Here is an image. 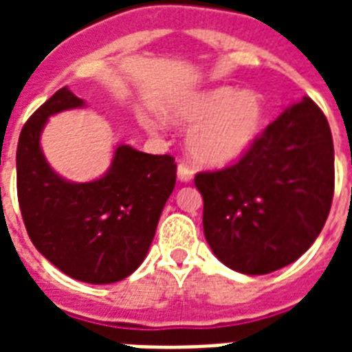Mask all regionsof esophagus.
<instances>
[{"mask_svg":"<svg viewBox=\"0 0 352 352\" xmlns=\"http://www.w3.org/2000/svg\"><path fill=\"white\" fill-rule=\"evenodd\" d=\"M177 177L181 179L182 182H188L192 181L193 179V170L190 168V166L186 164H179V168H177Z\"/></svg>","mask_w":352,"mask_h":352,"instance_id":"obj_1","label":"esophagus"}]
</instances>
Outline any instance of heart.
Here are the masks:
<instances>
[{
  "instance_id": "b5f03b06",
  "label": "heart",
  "mask_w": 352,
  "mask_h": 352,
  "mask_svg": "<svg viewBox=\"0 0 352 352\" xmlns=\"http://www.w3.org/2000/svg\"><path fill=\"white\" fill-rule=\"evenodd\" d=\"M170 115L182 126H195L188 137V153L197 164L225 166L254 142L263 106L256 93L223 85L182 100Z\"/></svg>"
}]
</instances>
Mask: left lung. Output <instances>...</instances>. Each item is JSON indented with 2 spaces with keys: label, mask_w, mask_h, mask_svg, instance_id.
I'll return each instance as SVG.
<instances>
[{
  "label": "left lung",
  "mask_w": 352,
  "mask_h": 352,
  "mask_svg": "<svg viewBox=\"0 0 352 352\" xmlns=\"http://www.w3.org/2000/svg\"><path fill=\"white\" fill-rule=\"evenodd\" d=\"M204 235L214 254L241 274L294 263L322 232L334 195V146L320 107H289L234 164L199 171Z\"/></svg>",
  "instance_id": "1"
}]
</instances>
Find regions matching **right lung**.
Instances as JSON below:
<instances>
[{"label":"right lung","mask_w":352,"mask_h":352,"mask_svg":"<svg viewBox=\"0 0 352 352\" xmlns=\"http://www.w3.org/2000/svg\"><path fill=\"white\" fill-rule=\"evenodd\" d=\"M84 106L58 89L25 122L16 151L18 203L32 245L71 278L115 283L140 267L175 188L171 155L118 146L111 170L93 182L63 181L43 159L40 133L54 113Z\"/></svg>","instance_id":"1"}]
</instances>
